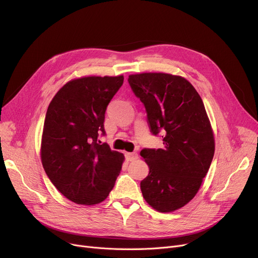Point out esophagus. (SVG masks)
<instances>
[{
	"mask_svg": "<svg viewBox=\"0 0 258 258\" xmlns=\"http://www.w3.org/2000/svg\"><path fill=\"white\" fill-rule=\"evenodd\" d=\"M125 158L127 161H135L138 159L137 153H125Z\"/></svg>",
	"mask_w": 258,
	"mask_h": 258,
	"instance_id": "34e87169",
	"label": "esophagus"
}]
</instances>
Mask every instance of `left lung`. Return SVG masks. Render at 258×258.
<instances>
[{"label":"left lung","mask_w":258,"mask_h":258,"mask_svg":"<svg viewBox=\"0 0 258 258\" xmlns=\"http://www.w3.org/2000/svg\"><path fill=\"white\" fill-rule=\"evenodd\" d=\"M130 86L145 106L151 132L163 133V148H144L150 168L140 187L148 205L159 212L185 206L198 194L214 155V136L204 103L182 76L140 73Z\"/></svg>","instance_id":"8db88e82"}]
</instances>
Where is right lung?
<instances>
[{
  "label": "right lung",
  "instance_id": "add662e5",
  "mask_svg": "<svg viewBox=\"0 0 258 258\" xmlns=\"http://www.w3.org/2000/svg\"><path fill=\"white\" fill-rule=\"evenodd\" d=\"M123 79V75L72 79L48 106L40 159L52 184L76 204L104 201L120 173L123 154L97 138L105 134L106 106Z\"/></svg>",
  "mask_w": 258,
  "mask_h": 258
}]
</instances>
